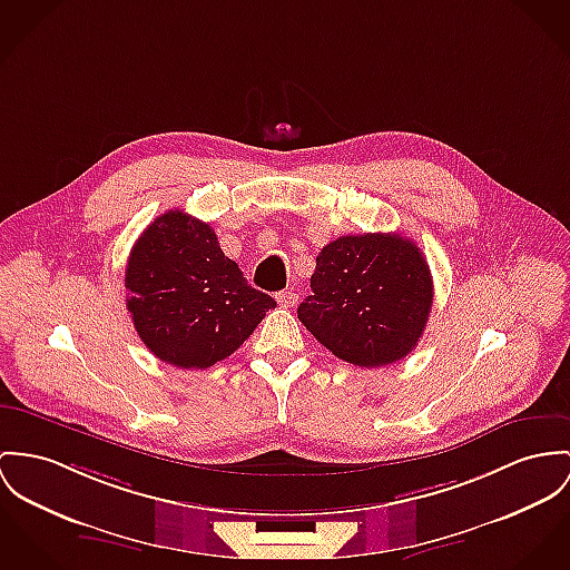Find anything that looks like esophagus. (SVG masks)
<instances>
[{"label": "esophagus", "mask_w": 570, "mask_h": 570, "mask_svg": "<svg viewBox=\"0 0 570 570\" xmlns=\"http://www.w3.org/2000/svg\"><path fill=\"white\" fill-rule=\"evenodd\" d=\"M275 299H277V304L282 307H293L297 304V293H293V291H282V293L275 295Z\"/></svg>", "instance_id": "1"}]
</instances>
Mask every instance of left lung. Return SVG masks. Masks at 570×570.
Wrapping results in <instances>:
<instances>
[{
    "mask_svg": "<svg viewBox=\"0 0 570 570\" xmlns=\"http://www.w3.org/2000/svg\"><path fill=\"white\" fill-rule=\"evenodd\" d=\"M309 288L297 307L307 332L336 357L366 368L416 347L434 299L421 249L396 232L332 240L316 256Z\"/></svg>",
    "mask_w": 570,
    "mask_h": 570,
    "instance_id": "1",
    "label": "left lung"
}]
</instances>
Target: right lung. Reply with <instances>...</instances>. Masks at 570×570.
Instances as JSON below:
<instances>
[{
  "mask_svg": "<svg viewBox=\"0 0 570 570\" xmlns=\"http://www.w3.org/2000/svg\"><path fill=\"white\" fill-rule=\"evenodd\" d=\"M126 288L140 341L179 368L232 355L275 307L220 252L215 229L184 210L160 215L134 243Z\"/></svg>",
  "mask_w": 570,
  "mask_h": 570,
  "instance_id": "1",
  "label": "right lung"
}]
</instances>
